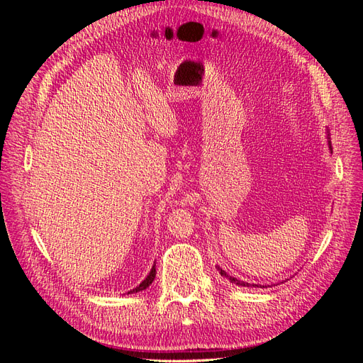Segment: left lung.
Wrapping results in <instances>:
<instances>
[{"label": "left lung", "mask_w": 363, "mask_h": 363, "mask_svg": "<svg viewBox=\"0 0 363 363\" xmlns=\"http://www.w3.org/2000/svg\"><path fill=\"white\" fill-rule=\"evenodd\" d=\"M328 136V135H327ZM328 145H330V151H332V144H330V140H328ZM218 271H219V274H221L223 277H225V279H228L232 283H235V284H238V286H251L250 283H245V281H242V280H238V279H235V277H232V276H228V274L224 271V269H221L218 267ZM252 286H257V284H252Z\"/></svg>", "instance_id": "8db88e82"}]
</instances>
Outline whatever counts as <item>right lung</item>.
<instances>
[{
  "label": "right lung",
  "instance_id": "obj_1",
  "mask_svg": "<svg viewBox=\"0 0 363 363\" xmlns=\"http://www.w3.org/2000/svg\"><path fill=\"white\" fill-rule=\"evenodd\" d=\"M155 277H156V265H152V268H151V271H150V274L147 276V279L142 281L139 286H136L135 289H131V291H128L127 294H133V292H140V291H144V289H147L150 284L152 283V280H155Z\"/></svg>",
  "mask_w": 363,
  "mask_h": 363
}]
</instances>
